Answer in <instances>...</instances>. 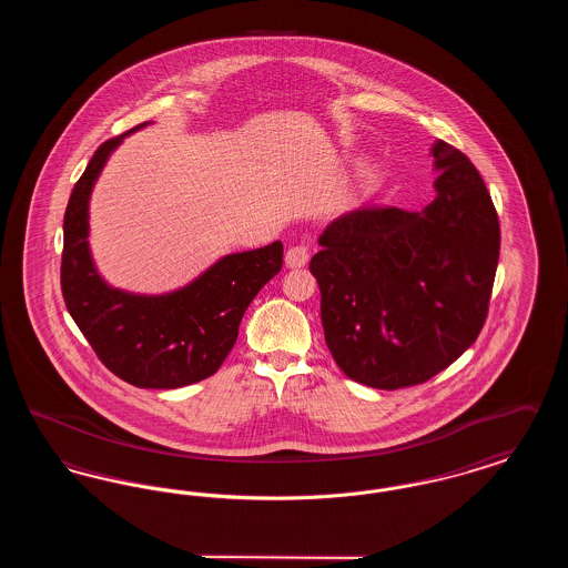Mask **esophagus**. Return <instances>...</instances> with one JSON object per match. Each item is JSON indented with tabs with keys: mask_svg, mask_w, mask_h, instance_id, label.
<instances>
[{
	"mask_svg": "<svg viewBox=\"0 0 568 568\" xmlns=\"http://www.w3.org/2000/svg\"><path fill=\"white\" fill-rule=\"evenodd\" d=\"M311 253H308V246L306 244H296L292 246L287 253H285V266L287 268H302L306 266Z\"/></svg>",
	"mask_w": 568,
	"mask_h": 568,
	"instance_id": "obj_1",
	"label": "esophagus"
}]
</instances>
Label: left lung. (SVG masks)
Returning <instances> with one entry per match:
<instances>
[{"instance_id": "8db88e82", "label": "left lung", "mask_w": 568, "mask_h": 568, "mask_svg": "<svg viewBox=\"0 0 568 568\" xmlns=\"http://www.w3.org/2000/svg\"><path fill=\"white\" fill-rule=\"evenodd\" d=\"M430 153L438 179L424 211L357 209L338 216L311 260L327 349L347 377L377 389L426 383L486 324L498 215L462 151L436 140Z\"/></svg>"}]
</instances>
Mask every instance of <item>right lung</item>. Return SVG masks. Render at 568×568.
<instances>
[{
    "mask_svg": "<svg viewBox=\"0 0 568 568\" xmlns=\"http://www.w3.org/2000/svg\"><path fill=\"white\" fill-rule=\"evenodd\" d=\"M140 123L128 134L142 130ZM128 134L106 140L84 168L63 216L61 292L72 320L116 377L146 389H176L219 371L239 338L246 306L283 266L281 241L221 257L190 285L144 296L114 290L89 248V197Z\"/></svg>",
    "mask_w": 568,
    "mask_h": 568,
    "instance_id": "1",
    "label": "right lung"
}]
</instances>
